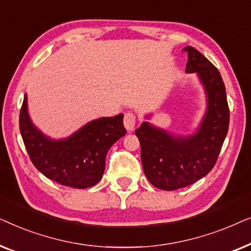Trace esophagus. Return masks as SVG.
Instances as JSON below:
<instances>
[{
	"instance_id": "1",
	"label": "esophagus",
	"mask_w": 251,
	"mask_h": 251,
	"mask_svg": "<svg viewBox=\"0 0 251 251\" xmlns=\"http://www.w3.org/2000/svg\"><path fill=\"white\" fill-rule=\"evenodd\" d=\"M136 122H137V115L135 114V113H132V112L126 113L125 119H123V123H125L126 129L128 130V131H131V130H133V128H135V126H136Z\"/></svg>"
}]
</instances>
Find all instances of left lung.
<instances>
[{
    "label": "left lung",
    "mask_w": 251,
    "mask_h": 251,
    "mask_svg": "<svg viewBox=\"0 0 251 251\" xmlns=\"http://www.w3.org/2000/svg\"><path fill=\"white\" fill-rule=\"evenodd\" d=\"M184 51L188 56L186 72L198 73L207 95V112L198 131L187 137L175 136L149 122L135 131L145 176L163 191L188 186L210 173L228 130L229 109L221 73L193 47Z\"/></svg>",
    "instance_id": "left-lung-1"
}]
</instances>
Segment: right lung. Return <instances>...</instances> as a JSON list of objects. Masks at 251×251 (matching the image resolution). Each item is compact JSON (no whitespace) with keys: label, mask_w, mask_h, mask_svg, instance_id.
<instances>
[{"label":"right lung","mask_w":251,"mask_h":251,"mask_svg":"<svg viewBox=\"0 0 251 251\" xmlns=\"http://www.w3.org/2000/svg\"><path fill=\"white\" fill-rule=\"evenodd\" d=\"M19 128L32 162L39 171L58 184L74 188L91 187L101 179L106 154L126 135L123 114L89 122L65 139L43 135L30 121L25 95Z\"/></svg>","instance_id":"1"}]
</instances>
